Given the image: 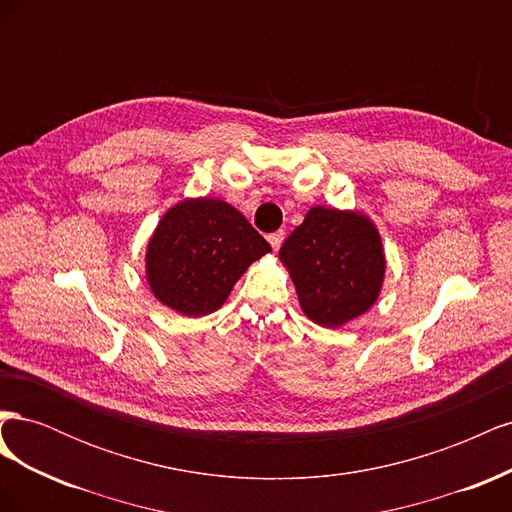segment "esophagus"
Returning <instances> with one entry per match:
<instances>
[{
    "label": "esophagus",
    "instance_id": "obj_1",
    "mask_svg": "<svg viewBox=\"0 0 512 512\" xmlns=\"http://www.w3.org/2000/svg\"><path fill=\"white\" fill-rule=\"evenodd\" d=\"M273 250H280L282 243H284V230H277V232H271V235L267 237Z\"/></svg>",
    "mask_w": 512,
    "mask_h": 512
}]
</instances>
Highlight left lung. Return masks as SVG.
<instances>
[{"label":"left lung","mask_w":512,"mask_h":512,"mask_svg":"<svg viewBox=\"0 0 512 512\" xmlns=\"http://www.w3.org/2000/svg\"><path fill=\"white\" fill-rule=\"evenodd\" d=\"M280 260L303 314L320 327H344L380 297L384 247L376 224L359 211L312 207L284 241Z\"/></svg>","instance_id":"obj_1"}]
</instances>
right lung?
I'll use <instances>...</instances> for the list:
<instances>
[{
  "mask_svg": "<svg viewBox=\"0 0 512 512\" xmlns=\"http://www.w3.org/2000/svg\"><path fill=\"white\" fill-rule=\"evenodd\" d=\"M271 252L245 215L220 198L170 207L147 243L145 277L160 303L188 318L220 309L254 260Z\"/></svg>",
  "mask_w": 512,
  "mask_h": 512,
  "instance_id": "1",
  "label": "right lung"
}]
</instances>
